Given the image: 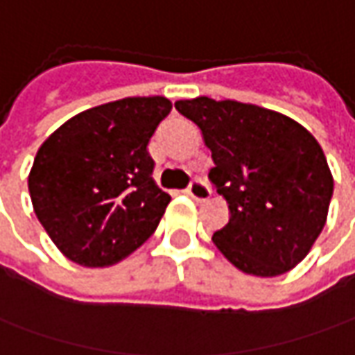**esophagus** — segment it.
Here are the masks:
<instances>
[{
  "label": "esophagus",
  "mask_w": 355,
  "mask_h": 355,
  "mask_svg": "<svg viewBox=\"0 0 355 355\" xmlns=\"http://www.w3.org/2000/svg\"><path fill=\"white\" fill-rule=\"evenodd\" d=\"M187 192H189V196H192L194 200H198V202L208 200V198H210V194H212L210 187H208L204 180H200V178H194V180L189 184Z\"/></svg>",
  "instance_id": "esophagus-1"
}]
</instances>
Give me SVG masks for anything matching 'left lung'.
Instances as JSON below:
<instances>
[{
	"instance_id": "left-lung-1",
	"label": "left lung",
	"mask_w": 355,
	"mask_h": 355,
	"mask_svg": "<svg viewBox=\"0 0 355 355\" xmlns=\"http://www.w3.org/2000/svg\"><path fill=\"white\" fill-rule=\"evenodd\" d=\"M212 151L208 177L230 208L216 248L243 273L293 269L320 236L334 180L322 147L295 119L259 105L212 98L178 100Z\"/></svg>"
}]
</instances>
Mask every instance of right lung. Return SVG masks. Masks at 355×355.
<instances>
[{"label":"right lung","mask_w":355,"mask_h":355,"mask_svg":"<svg viewBox=\"0 0 355 355\" xmlns=\"http://www.w3.org/2000/svg\"><path fill=\"white\" fill-rule=\"evenodd\" d=\"M171 107L163 96L96 105L70 117L37 151L33 208L70 261L114 265L157 230L171 196L155 184L147 145Z\"/></svg>","instance_id":"obj_1"}]
</instances>
